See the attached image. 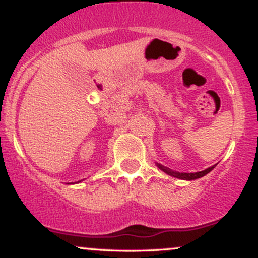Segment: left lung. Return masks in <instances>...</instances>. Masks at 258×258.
Instances as JSON below:
<instances>
[{
  "instance_id": "1",
  "label": "left lung",
  "mask_w": 258,
  "mask_h": 258,
  "mask_svg": "<svg viewBox=\"0 0 258 258\" xmlns=\"http://www.w3.org/2000/svg\"><path fill=\"white\" fill-rule=\"evenodd\" d=\"M156 165H158V167L160 168V170L164 171L165 173L170 174V176H172V177H176V178L185 179V180H191V179L200 178V177L205 176V174H207L209 172H211V171L214 170V168L216 167V165H214V166L206 168V170H204V171H200V172H194V173H184V172H183V173H182V172H176V171L170 170V168L162 166V165H160V164H156Z\"/></svg>"
}]
</instances>
